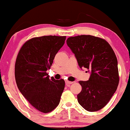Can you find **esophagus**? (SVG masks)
Here are the masks:
<instances>
[{"label":"esophagus","mask_w":130,"mask_h":130,"mask_svg":"<svg viewBox=\"0 0 130 130\" xmlns=\"http://www.w3.org/2000/svg\"><path fill=\"white\" fill-rule=\"evenodd\" d=\"M73 83V82H71V81H66V84L67 86H69V85L72 84Z\"/></svg>","instance_id":"1"}]
</instances>
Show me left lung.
Returning a JSON list of instances; mask_svg holds the SVG:
<instances>
[{
	"instance_id": "1",
	"label": "left lung",
	"mask_w": 130,
	"mask_h": 130,
	"mask_svg": "<svg viewBox=\"0 0 130 130\" xmlns=\"http://www.w3.org/2000/svg\"><path fill=\"white\" fill-rule=\"evenodd\" d=\"M66 43L79 68L91 71L88 81H79L82 90L77 95L78 102L87 111L102 109L119 84L118 60L114 51L106 40L90 35L69 37Z\"/></svg>"
}]
</instances>
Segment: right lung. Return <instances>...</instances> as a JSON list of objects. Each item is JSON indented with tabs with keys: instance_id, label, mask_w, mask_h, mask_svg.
I'll return each instance as SVG.
<instances>
[{
	"instance_id": "right-lung-1",
	"label": "right lung",
	"mask_w": 130,
	"mask_h": 130,
	"mask_svg": "<svg viewBox=\"0 0 130 130\" xmlns=\"http://www.w3.org/2000/svg\"><path fill=\"white\" fill-rule=\"evenodd\" d=\"M66 37L47 36L26 41L19 51L15 64L16 84L21 93L38 111L47 113L58 105L65 86L64 79L49 78L57 53Z\"/></svg>"
}]
</instances>
